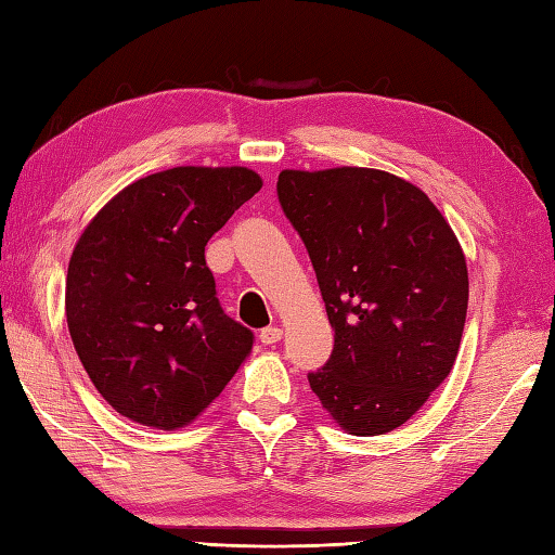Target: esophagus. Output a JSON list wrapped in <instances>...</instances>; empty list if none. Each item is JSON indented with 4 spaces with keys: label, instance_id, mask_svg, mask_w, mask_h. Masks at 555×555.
<instances>
[{
    "label": "esophagus",
    "instance_id": "obj_1",
    "mask_svg": "<svg viewBox=\"0 0 555 555\" xmlns=\"http://www.w3.org/2000/svg\"><path fill=\"white\" fill-rule=\"evenodd\" d=\"M281 336H284V332H281L279 326H267V328H262V332H259V340H262L264 346L276 344V340H281Z\"/></svg>",
    "mask_w": 555,
    "mask_h": 555
}]
</instances>
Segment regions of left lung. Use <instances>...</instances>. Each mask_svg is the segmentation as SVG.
Wrapping results in <instances>:
<instances>
[{"label":"left lung","instance_id":"obj_1","mask_svg":"<svg viewBox=\"0 0 555 555\" xmlns=\"http://www.w3.org/2000/svg\"><path fill=\"white\" fill-rule=\"evenodd\" d=\"M276 195L334 328L312 391L350 434L393 431L453 370L469 288L455 233L420 188L379 169H286Z\"/></svg>","mask_w":555,"mask_h":555}]
</instances>
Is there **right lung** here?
<instances>
[{
	"label": "right lung",
	"instance_id": "right-lung-1",
	"mask_svg": "<svg viewBox=\"0 0 555 555\" xmlns=\"http://www.w3.org/2000/svg\"><path fill=\"white\" fill-rule=\"evenodd\" d=\"M259 188L243 167H176L124 188L82 231L66 322L92 384L124 417L183 427L253 350L255 334L221 310L205 245Z\"/></svg>",
	"mask_w": 555,
	"mask_h": 555
}]
</instances>
